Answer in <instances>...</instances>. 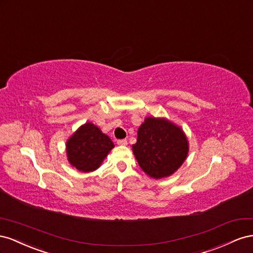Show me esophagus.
Wrapping results in <instances>:
<instances>
[{
	"mask_svg": "<svg viewBox=\"0 0 253 253\" xmlns=\"http://www.w3.org/2000/svg\"><path fill=\"white\" fill-rule=\"evenodd\" d=\"M118 145H120V146H126L127 145V140H125V139L118 140Z\"/></svg>",
	"mask_w": 253,
	"mask_h": 253,
	"instance_id": "obj_1",
	"label": "esophagus"
}]
</instances>
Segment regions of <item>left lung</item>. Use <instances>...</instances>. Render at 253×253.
<instances>
[{"mask_svg":"<svg viewBox=\"0 0 253 253\" xmlns=\"http://www.w3.org/2000/svg\"><path fill=\"white\" fill-rule=\"evenodd\" d=\"M189 149V141L181 127L167 118L155 117L145 118L132 145L140 168L154 179L167 178L177 171Z\"/></svg>","mask_w":253,"mask_h":253,"instance_id":"1","label":"left lung"}]
</instances>
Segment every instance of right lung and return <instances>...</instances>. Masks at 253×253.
I'll use <instances>...</instances> for the list:
<instances>
[{
  "instance_id": "right-lung-1",
  "label": "right lung",
  "mask_w": 253,
  "mask_h": 253,
  "mask_svg": "<svg viewBox=\"0 0 253 253\" xmlns=\"http://www.w3.org/2000/svg\"><path fill=\"white\" fill-rule=\"evenodd\" d=\"M114 147L111 139L91 122H86L66 143L68 161L82 172L96 170Z\"/></svg>"
}]
</instances>
